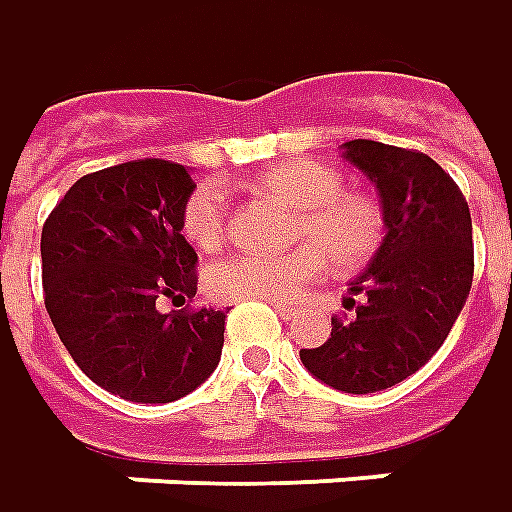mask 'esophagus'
<instances>
[{
  "label": "esophagus",
  "mask_w": 512,
  "mask_h": 512,
  "mask_svg": "<svg viewBox=\"0 0 512 512\" xmlns=\"http://www.w3.org/2000/svg\"><path fill=\"white\" fill-rule=\"evenodd\" d=\"M273 307H276L281 315H287V318H290V315L296 312V307H290V304H284V301H273Z\"/></svg>",
  "instance_id": "1"
}]
</instances>
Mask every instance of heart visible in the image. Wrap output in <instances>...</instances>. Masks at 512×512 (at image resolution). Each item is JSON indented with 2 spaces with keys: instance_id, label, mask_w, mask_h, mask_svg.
<instances>
[{
  "instance_id": "heart-1",
  "label": "heart",
  "mask_w": 512,
  "mask_h": 512,
  "mask_svg": "<svg viewBox=\"0 0 512 512\" xmlns=\"http://www.w3.org/2000/svg\"><path fill=\"white\" fill-rule=\"evenodd\" d=\"M264 194L296 208V239L307 245L279 253H236L208 270V290L219 298L293 301L335 264L358 267L375 256L386 236V216L375 197L344 191L341 174L327 163L290 160L256 180ZM231 208L219 183H200L183 205L185 239L202 253L228 239Z\"/></svg>"
}]
</instances>
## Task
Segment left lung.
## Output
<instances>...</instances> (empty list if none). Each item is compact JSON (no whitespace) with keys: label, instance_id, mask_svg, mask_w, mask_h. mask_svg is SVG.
<instances>
[{"label":"left lung","instance_id":"left-lung-1","mask_svg":"<svg viewBox=\"0 0 512 512\" xmlns=\"http://www.w3.org/2000/svg\"><path fill=\"white\" fill-rule=\"evenodd\" d=\"M344 157L377 185L386 239L349 287L352 315H335L327 344L301 349V363L338 392L369 394L414 375L448 338L471 293L473 225L465 194L428 154L349 140Z\"/></svg>","mask_w":512,"mask_h":512}]
</instances>
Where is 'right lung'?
Returning a JSON list of instances; mask_svg holds the SVG:
<instances>
[{
	"instance_id": "obj_1",
	"label": "right lung",
	"mask_w": 512,
	"mask_h": 512,
	"mask_svg": "<svg viewBox=\"0 0 512 512\" xmlns=\"http://www.w3.org/2000/svg\"><path fill=\"white\" fill-rule=\"evenodd\" d=\"M197 185L160 157L84 174L41 228L44 307L78 369L132 403H171L205 383L225 312L191 307L197 253L183 205ZM160 300L183 311L163 313Z\"/></svg>"
}]
</instances>
